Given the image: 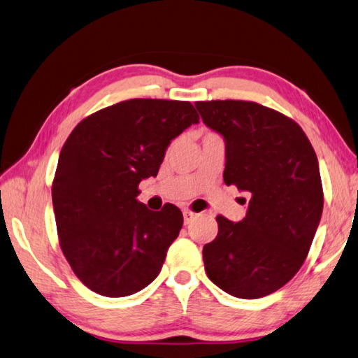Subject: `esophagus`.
Returning a JSON list of instances; mask_svg holds the SVG:
<instances>
[{
	"instance_id": "1",
	"label": "esophagus",
	"mask_w": 358,
	"mask_h": 358,
	"mask_svg": "<svg viewBox=\"0 0 358 358\" xmlns=\"http://www.w3.org/2000/svg\"><path fill=\"white\" fill-rule=\"evenodd\" d=\"M195 215H197V214L192 213V211H187V209H186V211H183V217H185V225H189V223H191V222L195 219Z\"/></svg>"
}]
</instances>
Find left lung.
Wrapping results in <instances>:
<instances>
[{"label": "left lung", "instance_id": "obj_1", "mask_svg": "<svg viewBox=\"0 0 358 358\" xmlns=\"http://www.w3.org/2000/svg\"><path fill=\"white\" fill-rule=\"evenodd\" d=\"M225 141V185L248 192L241 222L217 215L219 233L203 247L208 278L236 298L267 296L306 261L323 214L318 158L290 117L247 101L195 102Z\"/></svg>", "mask_w": 358, "mask_h": 358}]
</instances>
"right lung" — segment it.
Instances as JSON below:
<instances>
[{"label":"right lung","mask_w":358,"mask_h":358,"mask_svg":"<svg viewBox=\"0 0 358 358\" xmlns=\"http://www.w3.org/2000/svg\"><path fill=\"white\" fill-rule=\"evenodd\" d=\"M199 119L191 102L130 99L96 111L68 136L52 205L63 255L88 289L129 296L159 275L183 214L173 205L150 211L138 185L157 177L172 139Z\"/></svg>","instance_id":"right-lung-1"}]
</instances>
